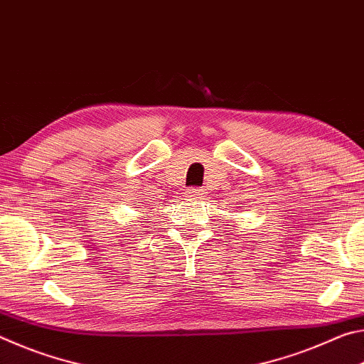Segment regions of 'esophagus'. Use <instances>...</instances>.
<instances>
[{"instance_id": "34e87169", "label": "esophagus", "mask_w": 364, "mask_h": 364, "mask_svg": "<svg viewBox=\"0 0 364 364\" xmlns=\"http://www.w3.org/2000/svg\"><path fill=\"white\" fill-rule=\"evenodd\" d=\"M186 197L189 200H200V199H204V191L191 188L186 191Z\"/></svg>"}]
</instances>
